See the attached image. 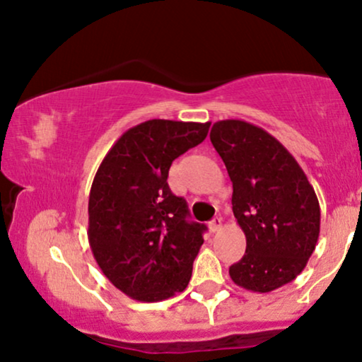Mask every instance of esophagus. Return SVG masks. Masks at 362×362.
Listing matches in <instances>:
<instances>
[{
  "label": "esophagus",
  "mask_w": 362,
  "mask_h": 362,
  "mask_svg": "<svg viewBox=\"0 0 362 362\" xmlns=\"http://www.w3.org/2000/svg\"><path fill=\"white\" fill-rule=\"evenodd\" d=\"M209 228L210 232H218L222 228V218L221 217H215L212 222L209 223Z\"/></svg>",
  "instance_id": "obj_1"
}]
</instances>
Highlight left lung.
<instances>
[{
	"label": "left lung",
	"mask_w": 362,
	"mask_h": 362,
	"mask_svg": "<svg viewBox=\"0 0 362 362\" xmlns=\"http://www.w3.org/2000/svg\"><path fill=\"white\" fill-rule=\"evenodd\" d=\"M210 141L227 167L232 210L247 240L230 279L252 292L279 289L304 271L317 244V195L296 158L264 128L222 120L214 123Z\"/></svg>",
	"instance_id": "1"
}]
</instances>
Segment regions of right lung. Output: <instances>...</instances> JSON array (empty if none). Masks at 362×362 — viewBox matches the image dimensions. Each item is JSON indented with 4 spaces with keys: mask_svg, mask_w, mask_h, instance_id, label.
I'll list each match as a JSON object with an SVG mask.
<instances>
[{
    "mask_svg": "<svg viewBox=\"0 0 362 362\" xmlns=\"http://www.w3.org/2000/svg\"><path fill=\"white\" fill-rule=\"evenodd\" d=\"M210 123L148 120L127 130L100 163L88 200V242L117 289L157 303L189 286L204 244V223L189 221L172 194L168 170L202 144Z\"/></svg>",
    "mask_w": 362,
    "mask_h": 362,
    "instance_id": "obj_1",
    "label": "right lung"
}]
</instances>
